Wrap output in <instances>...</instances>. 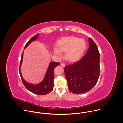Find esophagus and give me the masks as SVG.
<instances>
[{
	"instance_id": "34e87169",
	"label": "esophagus",
	"mask_w": 123,
	"mask_h": 123,
	"mask_svg": "<svg viewBox=\"0 0 123 123\" xmlns=\"http://www.w3.org/2000/svg\"><path fill=\"white\" fill-rule=\"evenodd\" d=\"M61 66L62 67H63V68H65V65L64 64H63V63H61Z\"/></svg>"
}]
</instances>
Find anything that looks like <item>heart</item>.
Wrapping results in <instances>:
<instances>
[{
	"instance_id": "b5f03b06",
	"label": "heart",
	"mask_w": 123,
	"mask_h": 123,
	"mask_svg": "<svg viewBox=\"0 0 123 123\" xmlns=\"http://www.w3.org/2000/svg\"><path fill=\"white\" fill-rule=\"evenodd\" d=\"M86 47L84 40L74 36H65L57 41L55 48L53 49L52 52L59 57L61 53L65 52V57L68 61L75 62L81 59Z\"/></svg>"
}]
</instances>
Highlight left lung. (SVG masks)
Instances as JSON below:
<instances>
[{"mask_svg": "<svg viewBox=\"0 0 123 123\" xmlns=\"http://www.w3.org/2000/svg\"><path fill=\"white\" fill-rule=\"evenodd\" d=\"M87 52L78 62L65 68V74L69 91L81 94L92 89L99 76V53L94 41L89 38Z\"/></svg>", "mask_w": 123, "mask_h": 123, "instance_id": "left-lung-1", "label": "left lung"}]
</instances>
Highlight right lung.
<instances>
[{
	"instance_id": "obj_1",
	"label": "right lung",
	"mask_w": 123,
	"mask_h": 123,
	"mask_svg": "<svg viewBox=\"0 0 123 123\" xmlns=\"http://www.w3.org/2000/svg\"><path fill=\"white\" fill-rule=\"evenodd\" d=\"M39 34H37L36 35L34 36L32 38H31L26 44L24 49L27 47L28 46L32 41H35L37 38H39ZM23 52L22 55L20 68H19V72L21 76V79L22 80L23 83L26 88L31 92L40 95H44L47 94L50 92L53 88V80H54V68L58 66L60 63H56L55 62H51L49 63V65L47 69L45 76L43 79V80L39 83L36 84H33L30 83H28L25 81L23 78L22 73L21 72V67L22 63L23 58Z\"/></svg>"
}]
</instances>
